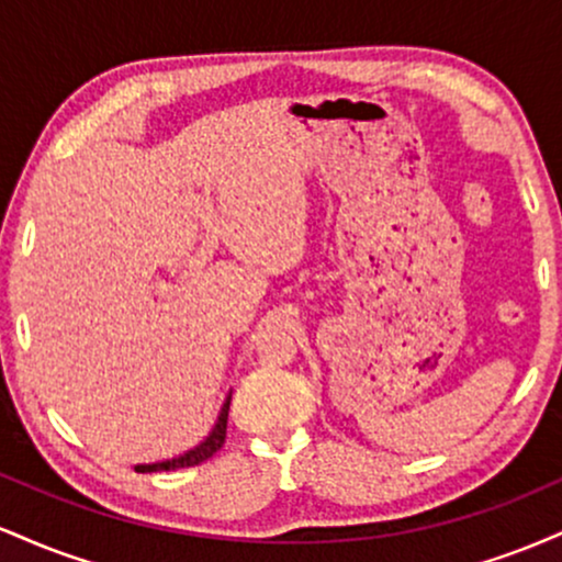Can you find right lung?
Returning <instances> with one entry per match:
<instances>
[{
  "instance_id": "right-lung-1",
  "label": "right lung",
  "mask_w": 562,
  "mask_h": 562,
  "mask_svg": "<svg viewBox=\"0 0 562 562\" xmlns=\"http://www.w3.org/2000/svg\"><path fill=\"white\" fill-rule=\"evenodd\" d=\"M227 415H229V396H227V402H224L222 412H218V420L214 425V430H211V434L205 436V441H200L195 449L184 451V454L173 457V460H166V462H153V465H134V470H137V473H158V470H179V468L200 465V462H205L209 457H214L216 451L224 447V438H227Z\"/></svg>"
}]
</instances>
